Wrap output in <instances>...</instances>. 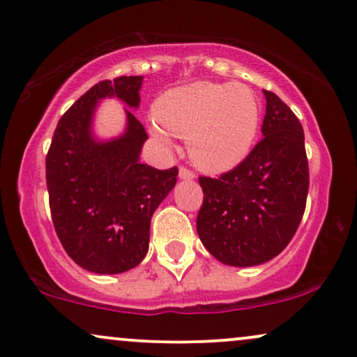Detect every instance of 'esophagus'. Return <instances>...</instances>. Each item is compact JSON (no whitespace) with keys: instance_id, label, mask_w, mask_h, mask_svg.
Segmentation results:
<instances>
[{"instance_id":"esophagus-1","label":"esophagus","mask_w":357,"mask_h":357,"mask_svg":"<svg viewBox=\"0 0 357 357\" xmlns=\"http://www.w3.org/2000/svg\"><path fill=\"white\" fill-rule=\"evenodd\" d=\"M192 178H195V173H192V171L186 169V167H179V179H188V181H190Z\"/></svg>"}]
</instances>
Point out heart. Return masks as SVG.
Returning a JSON list of instances; mask_svg holds the SVG:
<instances>
[{
	"label": "heart",
	"instance_id": "b5f03b06",
	"mask_svg": "<svg viewBox=\"0 0 357 357\" xmlns=\"http://www.w3.org/2000/svg\"><path fill=\"white\" fill-rule=\"evenodd\" d=\"M154 136L190 137V154L202 169L223 173L238 166L255 142L260 104L245 85L192 82L167 90L155 104Z\"/></svg>",
	"mask_w": 357,
	"mask_h": 357
}]
</instances>
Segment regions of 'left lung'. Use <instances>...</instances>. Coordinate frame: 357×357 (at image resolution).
<instances>
[{
    "label": "left lung",
    "instance_id": "obj_1",
    "mask_svg": "<svg viewBox=\"0 0 357 357\" xmlns=\"http://www.w3.org/2000/svg\"><path fill=\"white\" fill-rule=\"evenodd\" d=\"M264 139L231 171L199 178V240L231 267H255L277 257L296 235L309 192L304 129L275 93L264 90Z\"/></svg>",
    "mask_w": 357,
    "mask_h": 357
}]
</instances>
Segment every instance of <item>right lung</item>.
<instances>
[{
  "instance_id": "right-lung-1",
  "label": "right lung",
  "mask_w": 357,
  "mask_h": 357,
  "mask_svg": "<svg viewBox=\"0 0 357 357\" xmlns=\"http://www.w3.org/2000/svg\"><path fill=\"white\" fill-rule=\"evenodd\" d=\"M144 77H117L87 90L61 116L47 154L53 227L82 268L114 275L137 267L149 250L155 208L176 184L178 167L155 169L139 161L147 134L129 109L121 136L100 141L93 116L100 100L141 104Z\"/></svg>"
}]
</instances>
